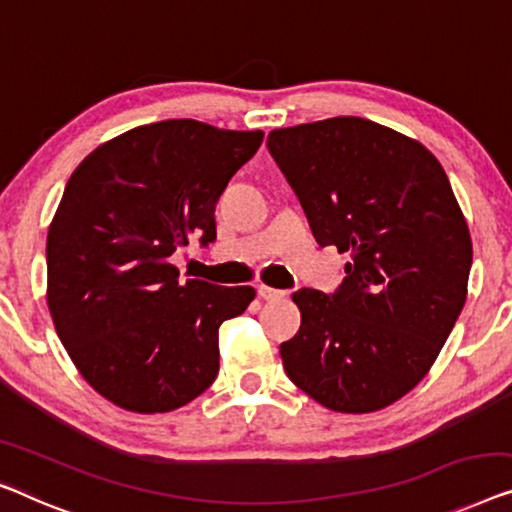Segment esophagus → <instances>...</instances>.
<instances>
[{
  "label": "esophagus",
  "instance_id": "34e87169",
  "mask_svg": "<svg viewBox=\"0 0 512 512\" xmlns=\"http://www.w3.org/2000/svg\"><path fill=\"white\" fill-rule=\"evenodd\" d=\"M258 295H261L263 300H281L286 295V291H279V288H272V286H258Z\"/></svg>",
  "mask_w": 512,
  "mask_h": 512
}]
</instances>
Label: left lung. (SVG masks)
I'll return each mask as SVG.
<instances>
[{"mask_svg":"<svg viewBox=\"0 0 512 512\" xmlns=\"http://www.w3.org/2000/svg\"><path fill=\"white\" fill-rule=\"evenodd\" d=\"M268 150L316 242L351 256L332 295L293 293L288 379L325 409H385L425 379L466 302L473 247L446 170L362 117L274 129Z\"/></svg>","mask_w":512,"mask_h":512,"instance_id":"obj_1","label":"left lung"}]
</instances>
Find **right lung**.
Here are the masks:
<instances>
[{
    "label": "right lung",
    "mask_w": 512,
    "mask_h": 512,
    "mask_svg": "<svg viewBox=\"0 0 512 512\" xmlns=\"http://www.w3.org/2000/svg\"><path fill=\"white\" fill-rule=\"evenodd\" d=\"M263 131L196 120L143 124L96 147L66 182L48 231V309L73 365L133 413H166L210 388L219 325L256 291L182 284L177 249L217 238L214 207Z\"/></svg>",
    "instance_id": "obj_1"
}]
</instances>
